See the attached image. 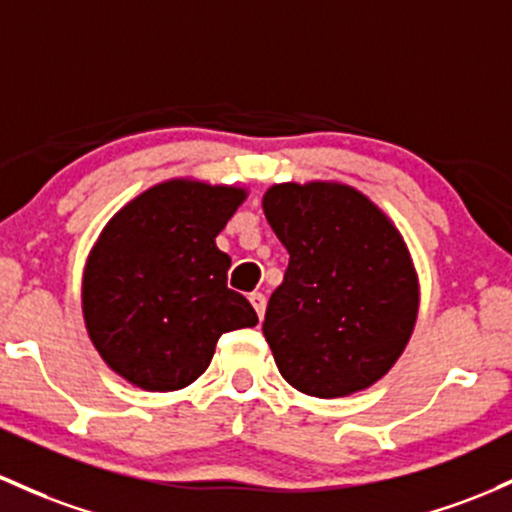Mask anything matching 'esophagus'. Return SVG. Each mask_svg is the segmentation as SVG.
<instances>
[{
	"label": "esophagus",
	"mask_w": 512,
	"mask_h": 512,
	"mask_svg": "<svg viewBox=\"0 0 512 512\" xmlns=\"http://www.w3.org/2000/svg\"><path fill=\"white\" fill-rule=\"evenodd\" d=\"M250 303H252V308H255L257 311V318H265V308H267V299H265V294H260V291H255V294H250Z\"/></svg>",
	"instance_id": "obj_1"
}]
</instances>
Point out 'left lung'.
Wrapping results in <instances>:
<instances>
[{
	"label": "left lung",
	"mask_w": 512,
	"mask_h": 512,
	"mask_svg": "<svg viewBox=\"0 0 512 512\" xmlns=\"http://www.w3.org/2000/svg\"><path fill=\"white\" fill-rule=\"evenodd\" d=\"M262 209L289 252L262 323L279 372L318 398L372 386L401 357L418 316L403 238L345 184H274Z\"/></svg>",
	"instance_id": "left-lung-1"
}]
</instances>
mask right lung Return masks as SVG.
Returning <instances> with one entry per match:
<instances>
[{
    "mask_svg": "<svg viewBox=\"0 0 512 512\" xmlns=\"http://www.w3.org/2000/svg\"><path fill=\"white\" fill-rule=\"evenodd\" d=\"M243 189L157 184L109 221L87 260L82 308L101 359L145 391L184 389L223 333L252 328L255 308L228 289L216 247Z\"/></svg>",
    "mask_w": 512,
    "mask_h": 512,
    "instance_id": "right-lung-1",
    "label": "right lung"
}]
</instances>
